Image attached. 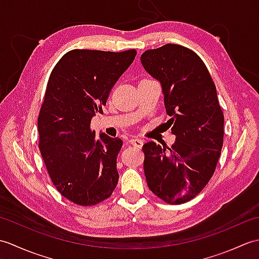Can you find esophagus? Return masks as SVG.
Returning <instances> with one entry per match:
<instances>
[{
    "label": "esophagus",
    "mask_w": 259,
    "mask_h": 259,
    "mask_svg": "<svg viewBox=\"0 0 259 259\" xmlns=\"http://www.w3.org/2000/svg\"><path fill=\"white\" fill-rule=\"evenodd\" d=\"M130 144L133 145V146H135V147H137V148H141L142 145H144V141H142L139 138H131L130 139Z\"/></svg>",
    "instance_id": "esophagus-1"
}]
</instances>
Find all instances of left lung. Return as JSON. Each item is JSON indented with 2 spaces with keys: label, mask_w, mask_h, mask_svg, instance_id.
Masks as SVG:
<instances>
[{
  "label": "left lung",
  "mask_w": 259,
  "mask_h": 259,
  "mask_svg": "<svg viewBox=\"0 0 259 259\" xmlns=\"http://www.w3.org/2000/svg\"><path fill=\"white\" fill-rule=\"evenodd\" d=\"M147 72L160 81L167 121L176 136L166 147L150 141L142 147L149 189L171 205L199 194L216 170L224 142V113L216 85L200 57L168 43L141 54Z\"/></svg>",
  "instance_id": "8db88e82"
}]
</instances>
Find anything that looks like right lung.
I'll return each mask as SVG.
<instances>
[{
	"label": "right lung",
	"mask_w": 259,
	"mask_h": 259,
	"mask_svg": "<svg viewBox=\"0 0 259 259\" xmlns=\"http://www.w3.org/2000/svg\"><path fill=\"white\" fill-rule=\"evenodd\" d=\"M136 50L74 49L59 60L49 78L37 118L38 148L52 184L79 206H95L118 184L122 140L100 138L91 119L102 113L110 92L136 58Z\"/></svg>",
	"instance_id": "1"
}]
</instances>
